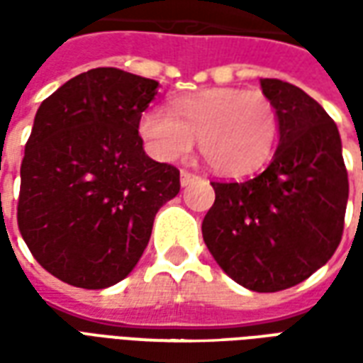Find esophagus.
Masks as SVG:
<instances>
[{"mask_svg":"<svg viewBox=\"0 0 363 363\" xmlns=\"http://www.w3.org/2000/svg\"><path fill=\"white\" fill-rule=\"evenodd\" d=\"M196 179H200L198 174L190 173V171H181V184H182V186H186V184H190V182H194Z\"/></svg>","mask_w":363,"mask_h":363,"instance_id":"esophagus-1","label":"esophagus"}]
</instances>
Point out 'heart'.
I'll return each instance as SVG.
<instances>
[{"instance_id":"obj_1","label":"heart","mask_w":363,"mask_h":363,"mask_svg":"<svg viewBox=\"0 0 363 363\" xmlns=\"http://www.w3.org/2000/svg\"><path fill=\"white\" fill-rule=\"evenodd\" d=\"M276 106L259 91L213 87L179 96L169 111L150 108L138 130L159 159L184 157L194 140L218 174L241 177L267 163L278 140Z\"/></svg>"}]
</instances>
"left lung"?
<instances>
[{"mask_svg":"<svg viewBox=\"0 0 363 363\" xmlns=\"http://www.w3.org/2000/svg\"><path fill=\"white\" fill-rule=\"evenodd\" d=\"M278 112L270 165L245 182L213 181L202 235L221 270L260 294L307 280L342 239L348 173L335 120L291 83L260 79Z\"/></svg>","mask_w":363,"mask_h":363,"instance_id":"left-lung-1","label":"left lung"}]
</instances>
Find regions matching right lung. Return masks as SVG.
<instances>
[{
  "mask_svg": "<svg viewBox=\"0 0 363 363\" xmlns=\"http://www.w3.org/2000/svg\"><path fill=\"white\" fill-rule=\"evenodd\" d=\"M159 83L95 67L38 106L21 163L17 223L58 280L103 289L134 270L181 173L145 155L138 122Z\"/></svg>",
  "mask_w": 363,
  "mask_h": 363,
  "instance_id": "add662e5",
  "label": "right lung"
}]
</instances>
